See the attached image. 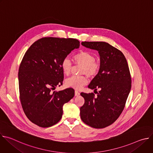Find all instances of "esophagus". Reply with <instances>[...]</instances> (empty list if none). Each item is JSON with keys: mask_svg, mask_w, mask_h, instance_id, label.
<instances>
[{"mask_svg": "<svg viewBox=\"0 0 153 153\" xmlns=\"http://www.w3.org/2000/svg\"><path fill=\"white\" fill-rule=\"evenodd\" d=\"M79 95H80V93H79L78 91L76 90V91H75V96H79Z\"/></svg>", "mask_w": 153, "mask_h": 153, "instance_id": "obj_1", "label": "esophagus"}]
</instances>
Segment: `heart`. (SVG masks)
Returning a JSON list of instances; mask_svg holds the SVG:
<instances>
[{"label": "heart", "mask_w": 153, "mask_h": 153, "mask_svg": "<svg viewBox=\"0 0 153 153\" xmlns=\"http://www.w3.org/2000/svg\"><path fill=\"white\" fill-rule=\"evenodd\" d=\"M74 61L77 65H82L80 73L86 74L90 77L96 76L100 70L99 62L96 61L94 56L88 51H82L76 54L74 56ZM61 68L64 74L68 76L70 74L72 63L68 57H65L62 60ZM87 82V78L85 76H73L66 79L65 84L67 86L72 87L73 88L80 89Z\"/></svg>", "instance_id": "1"}]
</instances>
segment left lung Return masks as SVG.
I'll return each instance as SVG.
<instances>
[{"instance_id":"left-lung-1","label":"left lung","mask_w":153,"mask_h":153,"mask_svg":"<svg viewBox=\"0 0 153 153\" xmlns=\"http://www.w3.org/2000/svg\"><path fill=\"white\" fill-rule=\"evenodd\" d=\"M86 48L97 50L100 68L88 88L97 91L81 93L85 103L80 108L82 121L93 128H103L113 123L121 114L131 88L126 59L118 49L105 42H82Z\"/></svg>"}]
</instances>
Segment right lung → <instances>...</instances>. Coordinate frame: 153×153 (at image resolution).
<instances>
[{
  "mask_svg": "<svg viewBox=\"0 0 153 153\" xmlns=\"http://www.w3.org/2000/svg\"><path fill=\"white\" fill-rule=\"evenodd\" d=\"M79 43L75 39L43 37L25 53L18 73L20 99L26 116L33 123L47 128L61 119L63 105L74 97V90H53L63 80L62 60L79 48Z\"/></svg>",
  "mask_w": 153,
  "mask_h": 153,
  "instance_id": "obj_1",
  "label": "right lung"
}]
</instances>
